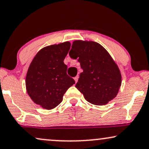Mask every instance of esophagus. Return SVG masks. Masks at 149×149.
Masks as SVG:
<instances>
[{
  "mask_svg": "<svg viewBox=\"0 0 149 149\" xmlns=\"http://www.w3.org/2000/svg\"><path fill=\"white\" fill-rule=\"evenodd\" d=\"M78 76H76L74 78V80H75V82H76V83L77 82H78Z\"/></svg>",
  "mask_w": 149,
  "mask_h": 149,
  "instance_id": "obj_1",
  "label": "esophagus"
}]
</instances>
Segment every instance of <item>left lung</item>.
Instances as JSON below:
<instances>
[{"instance_id":"1","label":"left lung","mask_w":149,"mask_h":149,"mask_svg":"<svg viewBox=\"0 0 149 149\" xmlns=\"http://www.w3.org/2000/svg\"><path fill=\"white\" fill-rule=\"evenodd\" d=\"M69 54L71 58L78 59L83 70L76 87L85 100L104 105L116 97L122 77L118 65L103 46L92 41L76 40Z\"/></svg>"}]
</instances>
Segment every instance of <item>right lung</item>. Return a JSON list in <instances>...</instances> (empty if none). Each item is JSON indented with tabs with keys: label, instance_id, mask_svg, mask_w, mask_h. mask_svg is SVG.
Instances as JSON below:
<instances>
[{
	"label": "right lung",
	"instance_id": "add662e5",
	"mask_svg": "<svg viewBox=\"0 0 149 149\" xmlns=\"http://www.w3.org/2000/svg\"><path fill=\"white\" fill-rule=\"evenodd\" d=\"M71 43L65 42L42 48L32 60L26 77L28 94L34 103L46 110L55 108L74 80L67 74L64 60Z\"/></svg>",
	"mask_w": 149,
	"mask_h": 149
}]
</instances>
